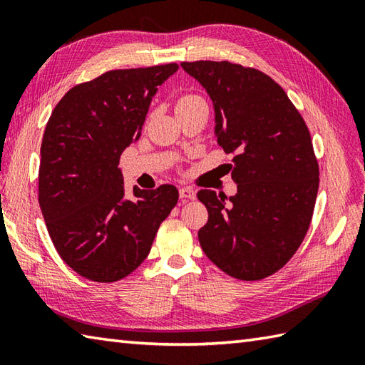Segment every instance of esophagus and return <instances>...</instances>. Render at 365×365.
Listing matches in <instances>:
<instances>
[{"label":"esophagus","mask_w":365,"mask_h":365,"mask_svg":"<svg viewBox=\"0 0 365 365\" xmlns=\"http://www.w3.org/2000/svg\"><path fill=\"white\" fill-rule=\"evenodd\" d=\"M178 195H180L182 199H195L196 197V191L191 187H182L178 190Z\"/></svg>","instance_id":"obj_1"}]
</instances>
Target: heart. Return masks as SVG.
<instances>
[{
  "mask_svg": "<svg viewBox=\"0 0 365 365\" xmlns=\"http://www.w3.org/2000/svg\"><path fill=\"white\" fill-rule=\"evenodd\" d=\"M199 102H204V100L200 98V97H196V96H187V97H182L180 100H178V103H177V110H178V108L188 106V105H192V103H199Z\"/></svg>",
  "mask_w": 365,
  "mask_h": 365,
  "instance_id": "b5f03b06",
  "label": "heart"
}]
</instances>
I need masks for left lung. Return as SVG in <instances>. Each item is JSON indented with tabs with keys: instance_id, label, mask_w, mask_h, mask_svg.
<instances>
[{
	"instance_id": "obj_1",
	"label": "left lung",
	"mask_w": 365,
	"mask_h": 365,
	"mask_svg": "<svg viewBox=\"0 0 365 365\" xmlns=\"http://www.w3.org/2000/svg\"><path fill=\"white\" fill-rule=\"evenodd\" d=\"M210 97L215 136L232 158L235 196L200 190L202 251L224 273L259 281L297 252L312 220L319 163L311 133L268 75L227 61L182 63Z\"/></svg>"
}]
</instances>
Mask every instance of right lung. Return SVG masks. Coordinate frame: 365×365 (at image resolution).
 <instances>
[{
  "instance_id": "1",
  "label": "right lung",
  "mask_w": 365,
  "mask_h": 365,
  "mask_svg": "<svg viewBox=\"0 0 365 365\" xmlns=\"http://www.w3.org/2000/svg\"><path fill=\"white\" fill-rule=\"evenodd\" d=\"M177 71L165 64L106 72L68 91L46 123L38 204L61 257L91 281H119L141 265L177 204L174 185L133 187L127 197L118 168L141 136L158 86Z\"/></svg>"
}]
</instances>
